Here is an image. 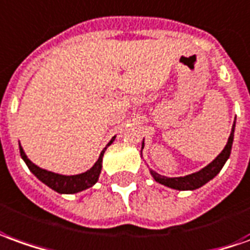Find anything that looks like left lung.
Returning <instances> with one entry per match:
<instances>
[{
	"label": "left lung",
	"instance_id": "1",
	"mask_svg": "<svg viewBox=\"0 0 250 250\" xmlns=\"http://www.w3.org/2000/svg\"><path fill=\"white\" fill-rule=\"evenodd\" d=\"M234 128H235V121H234L233 128H231V133L229 136L226 147L223 148V151L215 158L214 161L204 168H201L200 171L185 175V177H175V178H167L165 175L155 173L154 170H151V174H152L156 182H159L162 185H166L168 188H173V189H178V190H194L197 188L203 187L204 184H207L208 181L212 180L215 175L219 173L222 167H223V165L229 159L234 140Z\"/></svg>",
	"mask_w": 250,
	"mask_h": 250
}]
</instances>
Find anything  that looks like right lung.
<instances>
[{"label": "right lung", "mask_w": 250, "mask_h": 250, "mask_svg": "<svg viewBox=\"0 0 250 250\" xmlns=\"http://www.w3.org/2000/svg\"><path fill=\"white\" fill-rule=\"evenodd\" d=\"M114 139L115 137H113L107 146H110L111 143L114 142ZM104 149L102 151V154L99 156V159L96 161L95 165L89 168L88 171L77 175L56 174V173H51V171H47V170H43V168L38 167L36 165H34L27 158V155L24 154L21 146H20V155H21L23 161L25 162V165L28 166V168L35 174L36 178L42 181L43 184H46L53 190H56L58 193H77V192H82L84 189L91 188L98 181L99 174H101V170H102V158L103 154H104Z\"/></svg>", "instance_id": "right-lung-1"}]
</instances>
